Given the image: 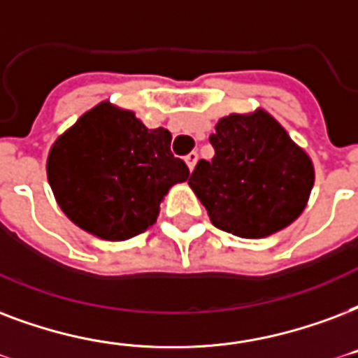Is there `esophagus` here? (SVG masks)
I'll list each match as a JSON object with an SVG mask.
<instances>
[{
    "label": "esophagus",
    "mask_w": 358,
    "mask_h": 358,
    "mask_svg": "<svg viewBox=\"0 0 358 358\" xmlns=\"http://www.w3.org/2000/svg\"><path fill=\"white\" fill-rule=\"evenodd\" d=\"M197 159H199L197 152H189V154L185 155V163H187L189 171H193V169H195V163H197Z\"/></svg>",
    "instance_id": "1"
}]
</instances>
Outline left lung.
<instances>
[{
    "label": "left lung",
    "mask_w": 358,
    "mask_h": 358,
    "mask_svg": "<svg viewBox=\"0 0 358 358\" xmlns=\"http://www.w3.org/2000/svg\"><path fill=\"white\" fill-rule=\"evenodd\" d=\"M210 144L214 157L199 161L187 182L215 227L263 238L302 214L313 187V165L270 114L225 116Z\"/></svg>",
    "instance_id": "left-lung-1"
}]
</instances>
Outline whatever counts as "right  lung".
Segmentation results:
<instances>
[{
	"label": "right lung",
	"instance_id": "add662e5",
	"mask_svg": "<svg viewBox=\"0 0 358 358\" xmlns=\"http://www.w3.org/2000/svg\"><path fill=\"white\" fill-rule=\"evenodd\" d=\"M167 129L101 103L54 143L48 182L71 222L105 240H127L154 225L169 187L189 178L171 152Z\"/></svg>",
	"mask_w": 358,
	"mask_h": 358
}]
</instances>
